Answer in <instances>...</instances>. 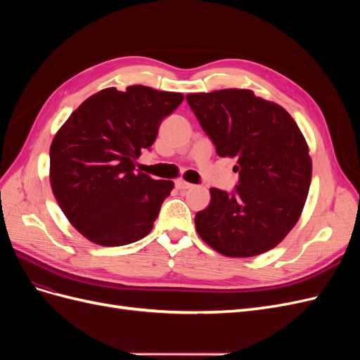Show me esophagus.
<instances>
[{
	"mask_svg": "<svg viewBox=\"0 0 360 360\" xmlns=\"http://www.w3.org/2000/svg\"><path fill=\"white\" fill-rule=\"evenodd\" d=\"M176 186H177V189H180V191H188V189H192V188H193V184H191V183H188V181H184V180H177V181H176Z\"/></svg>",
	"mask_w": 360,
	"mask_h": 360,
	"instance_id": "esophagus-1",
	"label": "esophagus"
}]
</instances>
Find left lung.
<instances>
[{
	"label": "left lung",
	"mask_w": 360,
	"mask_h": 360,
	"mask_svg": "<svg viewBox=\"0 0 360 360\" xmlns=\"http://www.w3.org/2000/svg\"><path fill=\"white\" fill-rule=\"evenodd\" d=\"M186 101L221 158H236L233 193L212 188L195 216L202 240L225 257H255L292 230L307 201L312 162L292 117L254 91L192 93Z\"/></svg>",
	"instance_id": "8db88e82"
}]
</instances>
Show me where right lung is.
I'll list each match as a JSON object with an SVG mask.
<instances>
[{
  "label": "right lung",
  "instance_id": "1",
  "mask_svg": "<svg viewBox=\"0 0 360 360\" xmlns=\"http://www.w3.org/2000/svg\"><path fill=\"white\" fill-rule=\"evenodd\" d=\"M181 93L144 85L101 90L68 118L49 150L51 188L63 213L85 238L123 246L146 237L174 183L136 172L162 120L183 102Z\"/></svg>",
  "mask_w": 360,
  "mask_h": 360
}]
</instances>
